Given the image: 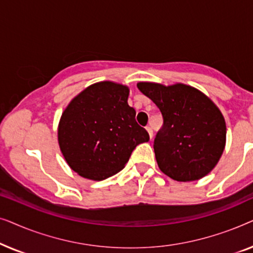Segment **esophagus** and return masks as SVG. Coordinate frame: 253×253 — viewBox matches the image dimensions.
<instances>
[{
    "mask_svg": "<svg viewBox=\"0 0 253 253\" xmlns=\"http://www.w3.org/2000/svg\"><path fill=\"white\" fill-rule=\"evenodd\" d=\"M146 130L148 132V136H150V138L152 139V138H153V130H152L151 126H146Z\"/></svg>",
    "mask_w": 253,
    "mask_h": 253,
    "instance_id": "34e87169",
    "label": "esophagus"
}]
</instances>
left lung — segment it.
<instances>
[{
    "instance_id": "1",
    "label": "left lung",
    "mask_w": 253,
    "mask_h": 253,
    "mask_svg": "<svg viewBox=\"0 0 253 253\" xmlns=\"http://www.w3.org/2000/svg\"><path fill=\"white\" fill-rule=\"evenodd\" d=\"M139 91L164 116L154 139L160 170L178 182L205 177L219 162L226 146V121L206 94L190 85L139 82Z\"/></svg>"
}]
</instances>
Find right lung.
Listing matches in <instances>:
<instances>
[{
	"label": "right lung",
	"mask_w": 253,
	"mask_h": 253,
	"mask_svg": "<svg viewBox=\"0 0 253 253\" xmlns=\"http://www.w3.org/2000/svg\"><path fill=\"white\" fill-rule=\"evenodd\" d=\"M130 89L99 82L75 96L62 113L57 140L64 160L82 177L102 181L126 167L137 145L150 140L127 105Z\"/></svg>",
	"instance_id": "obj_1"
}]
</instances>
